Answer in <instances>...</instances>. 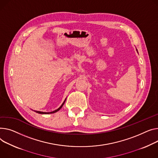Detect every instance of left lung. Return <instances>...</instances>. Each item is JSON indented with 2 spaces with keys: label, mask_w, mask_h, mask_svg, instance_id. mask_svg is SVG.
Wrapping results in <instances>:
<instances>
[{
  "label": "left lung",
  "mask_w": 158,
  "mask_h": 158,
  "mask_svg": "<svg viewBox=\"0 0 158 158\" xmlns=\"http://www.w3.org/2000/svg\"><path fill=\"white\" fill-rule=\"evenodd\" d=\"M136 51H137V49H136ZM137 52H138V51H137Z\"/></svg>",
  "instance_id": "8db88e82"
}]
</instances>
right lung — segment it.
<instances>
[{
    "mask_svg": "<svg viewBox=\"0 0 158 158\" xmlns=\"http://www.w3.org/2000/svg\"><path fill=\"white\" fill-rule=\"evenodd\" d=\"M65 100H66V99L65 100V101L64 102V103H62V105L58 109H56V110H54V111H52V112H40V111H35V112H37V113H39V114H53V113H55V112H58L62 107H63V106H64V104L65 103Z\"/></svg>",
    "mask_w": 158,
    "mask_h": 158,
    "instance_id": "1",
    "label": "right lung"
}]
</instances>
